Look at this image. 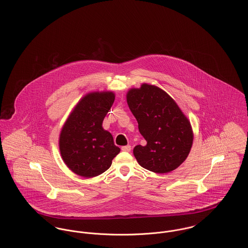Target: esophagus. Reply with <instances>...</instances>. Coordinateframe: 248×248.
<instances>
[{"label":"esophagus","instance_id":"obj_1","mask_svg":"<svg viewBox=\"0 0 248 248\" xmlns=\"http://www.w3.org/2000/svg\"><path fill=\"white\" fill-rule=\"evenodd\" d=\"M121 150H122L123 152H131V146H130V145L123 146V147L121 148Z\"/></svg>","mask_w":248,"mask_h":248}]
</instances>
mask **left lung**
Returning <instances> with one entry per match:
<instances>
[{
	"instance_id": "8db88e82",
	"label": "left lung",
	"mask_w": 248,
	"mask_h": 248,
	"mask_svg": "<svg viewBox=\"0 0 248 248\" xmlns=\"http://www.w3.org/2000/svg\"><path fill=\"white\" fill-rule=\"evenodd\" d=\"M127 102L147 141L134 148L140 165L158 174L177 169L190 153L193 131L175 100L160 88L142 84L128 92Z\"/></svg>"
}]
</instances>
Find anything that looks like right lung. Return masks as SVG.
I'll return each mask as SVG.
<instances>
[{
    "label": "right lung",
    "mask_w": 248,
    "mask_h": 248,
    "mask_svg": "<svg viewBox=\"0 0 248 248\" xmlns=\"http://www.w3.org/2000/svg\"><path fill=\"white\" fill-rule=\"evenodd\" d=\"M113 101L112 92L90 93L77 103L64 124L59 149L64 162L76 175L99 176L119 154L112 136L102 127Z\"/></svg>",
    "instance_id": "obj_1"
}]
</instances>
